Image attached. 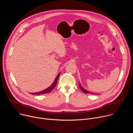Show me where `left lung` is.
<instances>
[{
    "instance_id": "1",
    "label": "left lung",
    "mask_w": 133,
    "mask_h": 133,
    "mask_svg": "<svg viewBox=\"0 0 133 133\" xmlns=\"http://www.w3.org/2000/svg\"><path fill=\"white\" fill-rule=\"evenodd\" d=\"M79 88H81V89L82 90V91H83L84 93H86V94H95V93H92V92H90V91H88V90L85 89V88H84L82 87V86L81 85V84L80 83H79Z\"/></svg>"
}]
</instances>
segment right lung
Wrapping results in <instances>:
<instances>
[{
	"label": "right lung",
	"mask_w": 133,
	"mask_h": 133,
	"mask_svg": "<svg viewBox=\"0 0 133 133\" xmlns=\"http://www.w3.org/2000/svg\"><path fill=\"white\" fill-rule=\"evenodd\" d=\"M60 74L61 72H59L57 76V77H56L55 79L54 80V82L52 83V84L48 88H47L46 89L42 90V91H39V92H33V93H30L32 95H42V94H47V93H49L54 88H55V87L56 86V84H57V80L59 77V75H60Z\"/></svg>",
	"instance_id": "right-lung-1"
}]
</instances>
